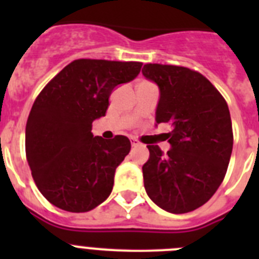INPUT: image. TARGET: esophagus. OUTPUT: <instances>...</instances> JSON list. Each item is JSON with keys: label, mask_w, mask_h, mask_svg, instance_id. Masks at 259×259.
<instances>
[{"label": "esophagus", "mask_w": 259, "mask_h": 259, "mask_svg": "<svg viewBox=\"0 0 259 259\" xmlns=\"http://www.w3.org/2000/svg\"><path fill=\"white\" fill-rule=\"evenodd\" d=\"M131 145L132 148H136V146L140 145V141L137 140V139H131Z\"/></svg>", "instance_id": "34e87169"}]
</instances>
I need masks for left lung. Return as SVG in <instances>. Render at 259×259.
Segmentation results:
<instances>
[{
  "label": "left lung",
  "instance_id": "obj_1",
  "mask_svg": "<svg viewBox=\"0 0 259 259\" xmlns=\"http://www.w3.org/2000/svg\"><path fill=\"white\" fill-rule=\"evenodd\" d=\"M143 75L159 88L157 123H170L171 149L148 145L143 166L150 200L172 214L206 203L223 182L233 146L228 105L206 77L191 68L146 63Z\"/></svg>",
  "mask_w": 259,
  "mask_h": 259
}]
</instances>
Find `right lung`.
<instances>
[{
    "mask_svg": "<svg viewBox=\"0 0 259 259\" xmlns=\"http://www.w3.org/2000/svg\"><path fill=\"white\" fill-rule=\"evenodd\" d=\"M141 62L76 59L59 71L32 105L26 157L41 194L54 206L85 212L113 191L116 167L131 150L128 137L93 136L116 85L139 75Z\"/></svg>",
    "mask_w": 259,
    "mask_h": 259,
    "instance_id": "1",
    "label": "right lung"
}]
</instances>
